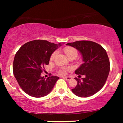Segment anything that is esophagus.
Instances as JSON below:
<instances>
[{
    "label": "esophagus",
    "mask_w": 123,
    "mask_h": 123,
    "mask_svg": "<svg viewBox=\"0 0 123 123\" xmlns=\"http://www.w3.org/2000/svg\"><path fill=\"white\" fill-rule=\"evenodd\" d=\"M63 78L65 79L66 80H70L72 79V77H70V76H68V77H63Z\"/></svg>",
    "instance_id": "34e87169"
}]
</instances>
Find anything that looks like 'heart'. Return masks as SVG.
Segmentation results:
<instances>
[{"mask_svg": "<svg viewBox=\"0 0 123 123\" xmlns=\"http://www.w3.org/2000/svg\"><path fill=\"white\" fill-rule=\"evenodd\" d=\"M64 51L65 54H66V55L68 56V57H70V56L72 55H75L77 57V51L76 50V49H74L73 47H66L64 49ZM58 51L57 50L55 51L54 52H53V54L51 55L50 59L51 60H53L54 58V57H55L56 55L57 54ZM72 68L70 67H66V66H60V67L57 68V69H56V71L60 75L63 76L65 74H66V72L69 71V70H71Z\"/></svg>", "mask_w": 123, "mask_h": 123, "instance_id": "obj_1", "label": "heart"}]
</instances>
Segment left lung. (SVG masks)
Returning a JSON list of instances; mask_svg holds the SVG:
<instances>
[{
	"label": "left lung",
	"mask_w": 123,
	"mask_h": 123,
	"mask_svg": "<svg viewBox=\"0 0 123 123\" xmlns=\"http://www.w3.org/2000/svg\"><path fill=\"white\" fill-rule=\"evenodd\" d=\"M66 45L75 48L81 54L84 63L75 73L86 76L81 79L74 78L77 84L72 91L80 97L93 95L104 87L109 73L110 62L106 51L102 46L92 41H77Z\"/></svg>",
	"instance_id": "obj_1"
}]
</instances>
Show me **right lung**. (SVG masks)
I'll use <instances>...</instances> for the list:
<instances>
[{
	"label": "right lung",
	"mask_w": 123,
	"mask_h": 123,
	"mask_svg": "<svg viewBox=\"0 0 123 123\" xmlns=\"http://www.w3.org/2000/svg\"><path fill=\"white\" fill-rule=\"evenodd\" d=\"M61 44H56L47 40H35L27 42L15 54L12 70L17 81L25 93L39 98L51 91L59 77L47 79L41 76L44 66L49 65L51 54Z\"/></svg>",
	"instance_id": "obj_1"
}]
</instances>
